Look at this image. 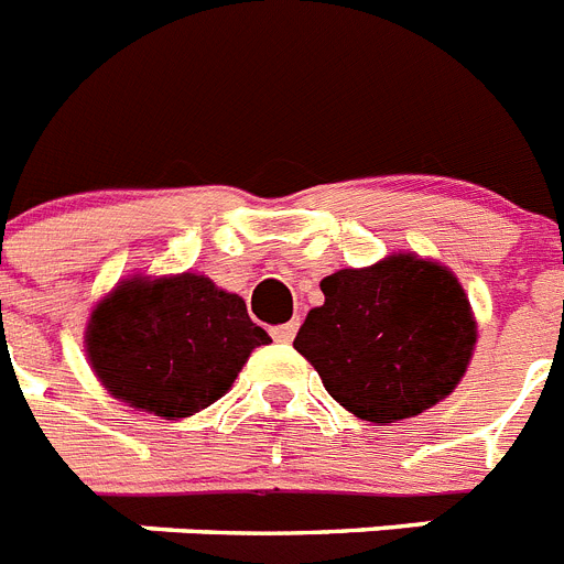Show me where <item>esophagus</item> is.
<instances>
[{"mask_svg": "<svg viewBox=\"0 0 564 564\" xmlns=\"http://www.w3.org/2000/svg\"><path fill=\"white\" fill-rule=\"evenodd\" d=\"M296 328H300V323L293 319V323H285V325H276V328H271V337L276 339V343H291L293 337H296Z\"/></svg>", "mask_w": 564, "mask_h": 564, "instance_id": "obj_1", "label": "esophagus"}]
</instances>
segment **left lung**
<instances>
[{"label": "left lung", "instance_id": "left-lung-1", "mask_svg": "<svg viewBox=\"0 0 564 564\" xmlns=\"http://www.w3.org/2000/svg\"><path fill=\"white\" fill-rule=\"evenodd\" d=\"M293 348L311 360L339 406L371 423L421 415L453 392L476 346V319L458 279L417 256H389L319 282Z\"/></svg>", "mask_w": 564, "mask_h": 564}]
</instances>
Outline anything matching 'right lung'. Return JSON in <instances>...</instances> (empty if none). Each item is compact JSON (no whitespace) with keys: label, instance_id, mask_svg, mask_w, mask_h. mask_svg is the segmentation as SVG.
I'll use <instances>...</instances> for the list:
<instances>
[{"label":"right lung","instance_id":"obj_1","mask_svg":"<svg viewBox=\"0 0 564 564\" xmlns=\"http://www.w3.org/2000/svg\"><path fill=\"white\" fill-rule=\"evenodd\" d=\"M268 343L241 296L195 273L123 282L97 305L86 332L100 383L166 421L216 403L250 351Z\"/></svg>","mask_w":564,"mask_h":564}]
</instances>
